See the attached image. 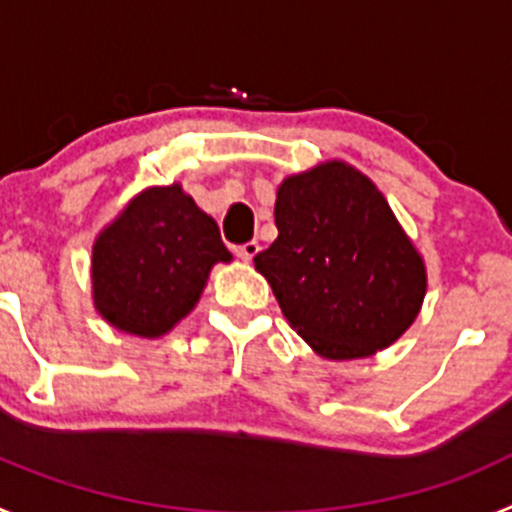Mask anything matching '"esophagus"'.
I'll return each mask as SVG.
<instances>
[{"label":"esophagus","instance_id":"esophagus-1","mask_svg":"<svg viewBox=\"0 0 512 512\" xmlns=\"http://www.w3.org/2000/svg\"><path fill=\"white\" fill-rule=\"evenodd\" d=\"M259 243L256 241H248V243H243V246H238L235 248V253H238V256H241L243 261H251L253 256H256V253H259Z\"/></svg>","mask_w":512,"mask_h":512}]
</instances>
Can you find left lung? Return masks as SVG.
Returning <instances> with one entry per match:
<instances>
[{
	"label": "left lung",
	"mask_w": 512,
	"mask_h": 512,
	"mask_svg": "<svg viewBox=\"0 0 512 512\" xmlns=\"http://www.w3.org/2000/svg\"><path fill=\"white\" fill-rule=\"evenodd\" d=\"M274 223L277 241L253 264L315 354L366 359L415 323L425 261L369 176L338 158L287 176Z\"/></svg>",
	"instance_id": "left-lung-1"
}]
</instances>
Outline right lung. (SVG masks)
Instances as JSON below:
<instances>
[{"label":"right lung","instance_id":"obj_1","mask_svg":"<svg viewBox=\"0 0 512 512\" xmlns=\"http://www.w3.org/2000/svg\"><path fill=\"white\" fill-rule=\"evenodd\" d=\"M220 261L233 256L192 194L179 182L146 187L94 238V310L122 333L161 338L194 310Z\"/></svg>","mask_w":512,"mask_h":512}]
</instances>
